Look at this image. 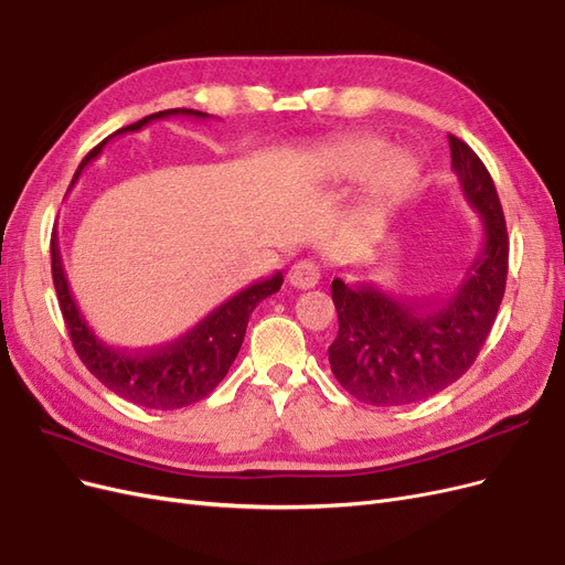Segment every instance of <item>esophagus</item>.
<instances>
[{
  "label": "esophagus",
  "mask_w": 565,
  "mask_h": 565,
  "mask_svg": "<svg viewBox=\"0 0 565 565\" xmlns=\"http://www.w3.org/2000/svg\"><path fill=\"white\" fill-rule=\"evenodd\" d=\"M287 280L292 282L297 289H311L320 282V266L311 259L297 262L287 273Z\"/></svg>",
  "instance_id": "esophagus-1"
}]
</instances>
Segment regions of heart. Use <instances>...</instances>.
<instances>
[{"mask_svg":"<svg viewBox=\"0 0 565 565\" xmlns=\"http://www.w3.org/2000/svg\"><path fill=\"white\" fill-rule=\"evenodd\" d=\"M303 167L320 183H351L372 177L374 202H388L405 193L417 179V164L374 136H349L306 152Z\"/></svg>","mask_w":565,"mask_h":565,"instance_id":"heart-1","label":"heart"}]
</instances>
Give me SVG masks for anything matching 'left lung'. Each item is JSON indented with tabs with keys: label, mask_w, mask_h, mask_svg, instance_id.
<instances>
[{
	"label": "left lung",
	"mask_w": 565,
	"mask_h": 565,
	"mask_svg": "<svg viewBox=\"0 0 565 565\" xmlns=\"http://www.w3.org/2000/svg\"><path fill=\"white\" fill-rule=\"evenodd\" d=\"M461 195L478 212L481 252L446 299L409 303L374 285L332 280L339 332L328 349L337 382L367 405H407L436 396L465 374L498 318L509 241L502 204L481 158L448 136Z\"/></svg>",
	"instance_id": "8db88e82"
}]
</instances>
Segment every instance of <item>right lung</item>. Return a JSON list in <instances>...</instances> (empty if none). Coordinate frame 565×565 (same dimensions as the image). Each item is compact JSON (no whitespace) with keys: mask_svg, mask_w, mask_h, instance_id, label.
<instances>
[{"mask_svg":"<svg viewBox=\"0 0 565 565\" xmlns=\"http://www.w3.org/2000/svg\"><path fill=\"white\" fill-rule=\"evenodd\" d=\"M167 117L210 119L212 115L191 108L160 110L115 131L113 136L139 131L146 125L156 122V119ZM113 136H108L106 141H100L89 156L82 160L73 177V183L79 179L82 169L100 156V150L106 148ZM51 276H54L61 313L67 324V332H71L79 361L87 365V370L100 384L117 393L119 398L148 409H179L207 398L218 386V382L226 377L237 351H241L247 332V322L252 311L256 309V303L270 295H276L282 285V273H273L270 278L252 282L243 292H237L228 301L216 306L212 313L204 316L195 328H191L179 339L169 341V344L158 349L131 353L106 344V341L89 328L87 318L82 316L79 306L71 292V282H67L65 276L56 235L54 241H51Z\"/></svg>","mask_w":565,"mask_h":565,"instance_id":"add662e5","label":"right lung"}]
</instances>
